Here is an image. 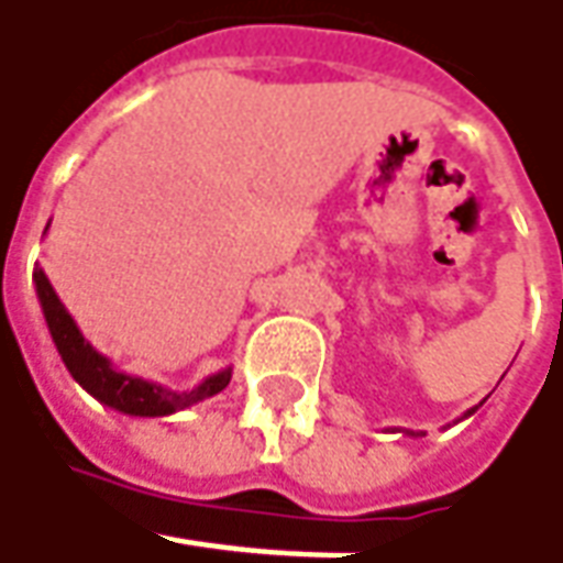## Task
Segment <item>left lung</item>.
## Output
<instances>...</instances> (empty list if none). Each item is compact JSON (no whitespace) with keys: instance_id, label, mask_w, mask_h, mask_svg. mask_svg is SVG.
Returning <instances> with one entry per match:
<instances>
[{"instance_id":"8db88e82","label":"left lung","mask_w":563,"mask_h":563,"mask_svg":"<svg viewBox=\"0 0 563 563\" xmlns=\"http://www.w3.org/2000/svg\"><path fill=\"white\" fill-rule=\"evenodd\" d=\"M474 411H476V408H471V411H467V415H464V417H471V415H474ZM411 437H415V433H411Z\"/></svg>"}]
</instances>
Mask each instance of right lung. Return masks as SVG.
<instances>
[{
    "mask_svg": "<svg viewBox=\"0 0 563 563\" xmlns=\"http://www.w3.org/2000/svg\"><path fill=\"white\" fill-rule=\"evenodd\" d=\"M33 283H36V299H40V308H43V318H46V327H49L52 342H55L58 355L65 361V367L70 371V377L77 379L89 396L99 398L108 408H114V411L130 417H167L184 411L189 405H199L205 398L218 396L223 386L230 383L233 367H223L218 374L205 377L192 389H167L162 383H152V379L133 377L126 371H118L111 364V358H106L102 352H96L84 340L80 327L74 323L68 308L62 305L58 292L52 289V283L43 274V267L33 271Z\"/></svg>",
    "mask_w": 563,
    "mask_h": 563,
    "instance_id": "right-lung-1",
    "label": "right lung"
}]
</instances>
